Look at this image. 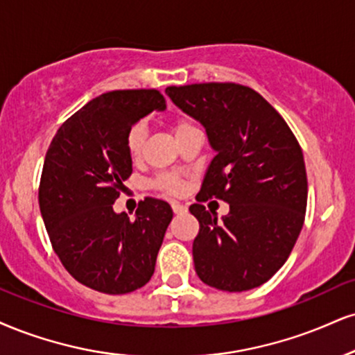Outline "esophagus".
<instances>
[{"label":"esophagus","mask_w":355,"mask_h":355,"mask_svg":"<svg viewBox=\"0 0 355 355\" xmlns=\"http://www.w3.org/2000/svg\"><path fill=\"white\" fill-rule=\"evenodd\" d=\"M172 208H173V213H177V215H182V213L187 211V207L182 203H172Z\"/></svg>","instance_id":"34e87169"}]
</instances>
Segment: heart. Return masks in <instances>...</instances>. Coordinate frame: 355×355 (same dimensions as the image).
I'll return each mask as SVG.
<instances>
[{
    "mask_svg": "<svg viewBox=\"0 0 355 355\" xmlns=\"http://www.w3.org/2000/svg\"><path fill=\"white\" fill-rule=\"evenodd\" d=\"M195 130L198 129H196L193 122H190L189 119H178V121L173 123V132H175V137H177V140L180 139V137ZM145 139H147V127H145V123L142 122L135 123V125L129 130V134H127V150H129L132 159H139L140 157V153L144 150ZM155 185L159 187L160 190H164L166 193H172V195H178L183 191L182 180H178V178L173 177V175L160 177L159 180L155 182Z\"/></svg>",
    "mask_w": 355,
    "mask_h": 355,
    "instance_id": "heart-1",
    "label": "heart"
}]
</instances>
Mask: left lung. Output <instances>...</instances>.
Instances as JSON below:
<instances>
[{
	"label": "left lung",
	"instance_id": "left-lung-1",
	"mask_svg": "<svg viewBox=\"0 0 355 355\" xmlns=\"http://www.w3.org/2000/svg\"><path fill=\"white\" fill-rule=\"evenodd\" d=\"M182 112L200 122L215 157L190 213L198 220L195 271L205 284L241 293L266 283L286 263L300 236L307 177L296 137L253 89L233 83L166 87ZM230 205L218 220L201 203Z\"/></svg>",
	"mask_w": 355,
	"mask_h": 355
}]
</instances>
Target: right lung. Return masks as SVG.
<instances>
[{
	"mask_svg": "<svg viewBox=\"0 0 355 355\" xmlns=\"http://www.w3.org/2000/svg\"><path fill=\"white\" fill-rule=\"evenodd\" d=\"M165 109L153 89L105 92L59 127L46 153L40 208L51 245L72 277L96 291L132 293L155 271L172 208L145 198L130 220L114 202L132 175L127 134Z\"/></svg>",
	"mask_w": 355,
	"mask_h": 355,
	"instance_id": "1",
	"label": "right lung"
}]
</instances>
